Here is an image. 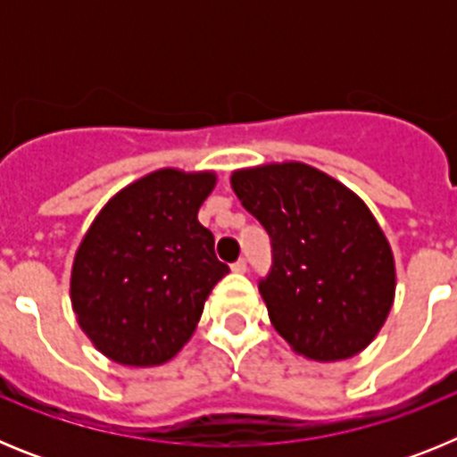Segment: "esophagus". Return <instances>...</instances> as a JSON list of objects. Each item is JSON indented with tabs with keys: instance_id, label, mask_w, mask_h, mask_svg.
I'll use <instances>...</instances> for the list:
<instances>
[{
	"instance_id": "1",
	"label": "esophagus",
	"mask_w": 457,
	"mask_h": 457,
	"mask_svg": "<svg viewBox=\"0 0 457 457\" xmlns=\"http://www.w3.org/2000/svg\"><path fill=\"white\" fill-rule=\"evenodd\" d=\"M231 270L237 274H245L247 272V261H245V258H240V261H236V263L231 265Z\"/></svg>"
}]
</instances>
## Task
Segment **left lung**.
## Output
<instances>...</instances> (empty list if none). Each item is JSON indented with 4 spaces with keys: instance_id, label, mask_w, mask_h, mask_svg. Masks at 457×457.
Returning <instances> with one entry per match:
<instances>
[{
    "instance_id": "left-lung-1",
    "label": "left lung",
    "mask_w": 457,
    "mask_h": 457,
    "mask_svg": "<svg viewBox=\"0 0 457 457\" xmlns=\"http://www.w3.org/2000/svg\"><path fill=\"white\" fill-rule=\"evenodd\" d=\"M231 185L272 240L258 290L274 329L313 361L361 353L395 293L394 253L364 201L302 162L240 169Z\"/></svg>"
}]
</instances>
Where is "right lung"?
<instances>
[{
	"mask_svg": "<svg viewBox=\"0 0 457 457\" xmlns=\"http://www.w3.org/2000/svg\"><path fill=\"white\" fill-rule=\"evenodd\" d=\"M215 183L210 171L148 173L109 199L84 236L71 274L72 311L116 364L169 361L228 272L196 217Z\"/></svg>",
	"mask_w": 457,
	"mask_h": 457,
	"instance_id": "add662e5",
	"label": "right lung"
}]
</instances>
